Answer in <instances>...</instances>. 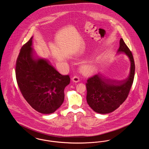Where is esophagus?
I'll return each instance as SVG.
<instances>
[{
  "label": "esophagus",
  "instance_id": "34e87169",
  "mask_svg": "<svg viewBox=\"0 0 149 149\" xmlns=\"http://www.w3.org/2000/svg\"><path fill=\"white\" fill-rule=\"evenodd\" d=\"M72 81L75 82V83H78L79 81V78L77 77V76H75L74 77H72V78L71 79Z\"/></svg>",
  "mask_w": 149,
  "mask_h": 149
}]
</instances>
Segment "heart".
Returning a JSON list of instances; mask_svg holds the SVG:
<instances>
[{"label":"heart","mask_w":149,"mask_h":149,"mask_svg":"<svg viewBox=\"0 0 149 149\" xmlns=\"http://www.w3.org/2000/svg\"><path fill=\"white\" fill-rule=\"evenodd\" d=\"M97 69V65L94 61L85 62L81 64L80 67V70L84 75H89L93 74Z\"/></svg>","instance_id":"1"}]
</instances>
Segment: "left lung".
Listing matches in <instances>:
<instances>
[{
	"mask_svg": "<svg viewBox=\"0 0 149 149\" xmlns=\"http://www.w3.org/2000/svg\"><path fill=\"white\" fill-rule=\"evenodd\" d=\"M117 53H125L130 61L127 78L117 80L106 78L100 73L89 78L86 83V101L94 111L100 114L111 113L120 106L127 97L133 84L135 66L132 52L122 38Z\"/></svg>",
	"mask_w": 149,
	"mask_h": 149,
	"instance_id": "1",
	"label": "left lung"
}]
</instances>
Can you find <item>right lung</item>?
Instances as JSON below:
<instances>
[{"label": "right lung", "mask_w": 149, "mask_h": 149, "mask_svg": "<svg viewBox=\"0 0 149 149\" xmlns=\"http://www.w3.org/2000/svg\"><path fill=\"white\" fill-rule=\"evenodd\" d=\"M32 37L22 47L18 56L15 75L22 94L29 104L43 114L55 112L64 100V89L69 75H62L46 58L37 56Z\"/></svg>", "instance_id": "1"}]
</instances>
